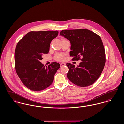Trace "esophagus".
Listing matches in <instances>:
<instances>
[{
    "label": "esophagus",
    "mask_w": 124,
    "mask_h": 124,
    "mask_svg": "<svg viewBox=\"0 0 124 124\" xmlns=\"http://www.w3.org/2000/svg\"><path fill=\"white\" fill-rule=\"evenodd\" d=\"M60 64L61 67H62V66H63L65 65V63H61Z\"/></svg>",
    "instance_id": "34e87169"
}]
</instances>
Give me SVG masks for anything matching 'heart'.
<instances>
[{"mask_svg":"<svg viewBox=\"0 0 124 124\" xmlns=\"http://www.w3.org/2000/svg\"><path fill=\"white\" fill-rule=\"evenodd\" d=\"M54 59L58 61H62L64 59V55L62 53H57L55 55Z\"/></svg>","mask_w":124,"mask_h":124,"instance_id":"1","label":"heart"}]
</instances>
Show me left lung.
I'll return each mask as SVG.
<instances>
[{
	"label": "left lung",
	"instance_id": "left-lung-1",
	"mask_svg": "<svg viewBox=\"0 0 124 124\" xmlns=\"http://www.w3.org/2000/svg\"><path fill=\"white\" fill-rule=\"evenodd\" d=\"M60 34L70 41L72 60L82 61L76 67L66 64L68 79L80 87L92 85L100 76L106 63L105 50L100 37L85 29L62 30Z\"/></svg>",
	"mask_w": 124,
	"mask_h": 124
}]
</instances>
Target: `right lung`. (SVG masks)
<instances>
[{"mask_svg":"<svg viewBox=\"0 0 124 124\" xmlns=\"http://www.w3.org/2000/svg\"><path fill=\"white\" fill-rule=\"evenodd\" d=\"M57 31H31L18 42L15 52V69L19 78L27 88L39 91L50 86L60 64L53 62L46 68L40 62L50 51Z\"/></svg>","mask_w":124,"mask_h":124,"instance_id":"1","label":"right lung"}]
</instances>
